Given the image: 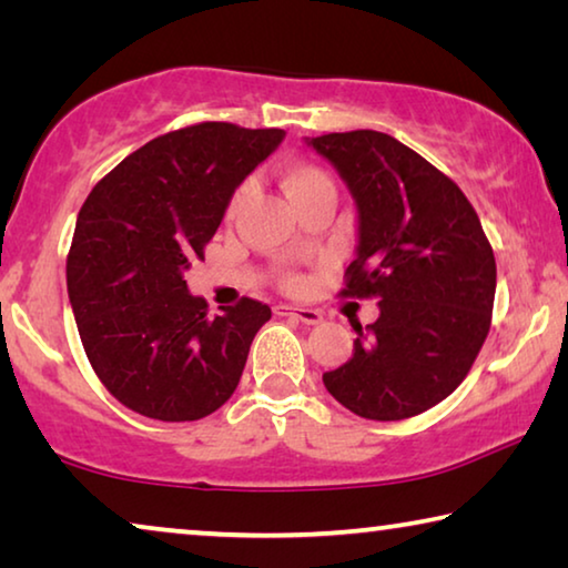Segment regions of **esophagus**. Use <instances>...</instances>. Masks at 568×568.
Wrapping results in <instances>:
<instances>
[{
	"label": "esophagus",
	"instance_id": "obj_1",
	"mask_svg": "<svg viewBox=\"0 0 568 568\" xmlns=\"http://www.w3.org/2000/svg\"><path fill=\"white\" fill-rule=\"evenodd\" d=\"M275 315L281 318H295L305 325H318L323 321V313L315 307H295V305H275Z\"/></svg>",
	"mask_w": 568,
	"mask_h": 568
}]
</instances>
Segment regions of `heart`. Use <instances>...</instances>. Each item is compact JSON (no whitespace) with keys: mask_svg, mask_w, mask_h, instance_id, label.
Returning a JSON list of instances; mask_svg holds the SVG:
<instances>
[{"mask_svg":"<svg viewBox=\"0 0 568 568\" xmlns=\"http://www.w3.org/2000/svg\"><path fill=\"white\" fill-rule=\"evenodd\" d=\"M323 185H333L328 172L321 170L318 165H311V162H287L283 168V187L287 192V197L293 200H301L307 192L318 190ZM245 195V187H240L233 200H230V207H237L240 200ZM301 285V277L297 275H287L285 277V287H297Z\"/></svg>","mask_w":568,"mask_h":568,"instance_id":"heart-1","label":"heart"}]
</instances>
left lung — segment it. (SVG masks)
<instances>
[{
    "instance_id": "8db88e82",
    "label": "left lung",
    "mask_w": 568,
    "mask_h": 568,
    "mask_svg": "<svg viewBox=\"0 0 568 568\" xmlns=\"http://www.w3.org/2000/svg\"><path fill=\"white\" fill-rule=\"evenodd\" d=\"M311 145L358 205V257L338 295L381 307L323 383L361 418L418 416L460 386L491 328L494 247L456 182L390 134L331 132Z\"/></svg>"
}]
</instances>
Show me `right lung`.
<instances>
[{
  "label": "right lung",
  "instance_id": "right-lung-1",
  "mask_svg": "<svg viewBox=\"0 0 568 568\" xmlns=\"http://www.w3.org/2000/svg\"><path fill=\"white\" fill-rule=\"evenodd\" d=\"M283 134L233 122L172 130L124 158L84 200L67 293L92 371L140 416L200 420L237 388L271 307L240 297L207 315L182 273L203 261L235 187Z\"/></svg>",
  "mask_w": 568,
  "mask_h": 568
}]
</instances>
